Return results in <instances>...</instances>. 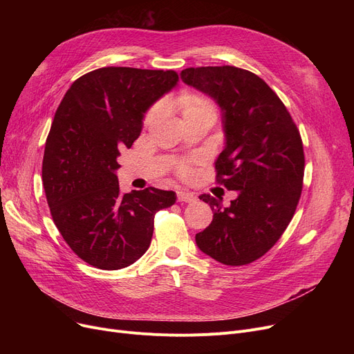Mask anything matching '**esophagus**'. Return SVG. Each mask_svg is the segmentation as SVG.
Masks as SVG:
<instances>
[{
	"label": "esophagus",
	"mask_w": 354,
	"mask_h": 354,
	"mask_svg": "<svg viewBox=\"0 0 354 354\" xmlns=\"http://www.w3.org/2000/svg\"><path fill=\"white\" fill-rule=\"evenodd\" d=\"M178 201L179 202H195L196 196L192 192H185V191H179L178 192Z\"/></svg>",
	"instance_id": "34e87169"
}]
</instances>
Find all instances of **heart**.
I'll return each mask as SVG.
<instances>
[{
  "label": "heart",
  "mask_w": 354,
  "mask_h": 354,
  "mask_svg": "<svg viewBox=\"0 0 354 354\" xmlns=\"http://www.w3.org/2000/svg\"><path fill=\"white\" fill-rule=\"evenodd\" d=\"M178 107L182 111L183 120H192L196 118H202V116H208V115H215L216 116V109L215 104L201 95H195V93H183V95L179 96L178 99ZM160 115V109L159 106L152 107L151 110L147 111V115L145 118V123L146 124H152ZM182 175L188 174V167L182 166L180 171Z\"/></svg>",
  "instance_id": "b5f03b06"
}]
</instances>
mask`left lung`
<instances>
[{"mask_svg":"<svg viewBox=\"0 0 354 354\" xmlns=\"http://www.w3.org/2000/svg\"><path fill=\"white\" fill-rule=\"evenodd\" d=\"M180 79L221 107L225 147L215 162L216 182L238 192L230 207L222 205V198L199 196L209 203L214 218L195 235L196 245L221 264H250L280 239L300 201V132L280 97L248 70L189 67Z\"/></svg>","mask_w":354,"mask_h":354,"instance_id":"left-lung-1","label":"left lung"}]
</instances>
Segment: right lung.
<instances>
[{
  "instance_id": "obj_1",
  "label": "right lung",
  "mask_w": 354,
  "mask_h": 354,
  "mask_svg": "<svg viewBox=\"0 0 354 354\" xmlns=\"http://www.w3.org/2000/svg\"><path fill=\"white\" fill-rule=\"evenodd\" d=\"M179 77L174 70L103 67L74 82L46 140L43 185L55 227L84 263L100 270L133 264L151 245L155 214L176 195L149 187L120 194V149L142 132L143 116Z\"/></svg>"
}]
</instances>
